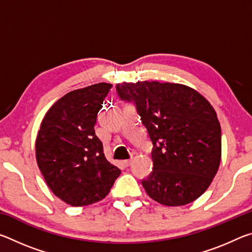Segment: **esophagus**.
<instances>
[{
	"label": "esophagus",
	"instance_id": "34e87169",
	"mask_svg": "<svg viewBox=\"0 0 252 252\" xmlns=\"http://www.w3.org/2000/svg\"><path fill=\"white\" fill-rule=\"evenodd\" d=\"M122 163H123V165H125L126 168H127V167H130V164L132 163V160H125V161L122 162Z\"/></svg>",
	"mask_w": 252,
	"mask_h": 252
}]
</instances>
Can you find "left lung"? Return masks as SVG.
Instances as JSON below:
<instances>
[{
  "label": "left lung",
  "instance_id": "left-lung-1",
  "mask_svg": "<svg viewBox=\"0 0 252 252\" xmlns=\"http://www.w3.org/2000/svg\"><path fill=\"white\" fill-rule=\"evenodd\" d=\"M122 101L135 105L152 142L153 170L142 186L164 206L198 199L221 159V127L212 105L193 89L157 81L117 85Z\"/></svg>",
  "mask_w": 252,
  "mask_h": 252
}]
</instances>
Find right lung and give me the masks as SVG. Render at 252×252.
I'll list each match as a JSON object with an SVG mask.
<instances>
[{
  "mask_svg": "<svg viewBox=\"0 0 252 252\" xmlns=\"http://www.w3.org/2000/svg\"><path fill=\"white\" fill-rule=\"evenodd\" d=\"M111 88L97 83L66 93L46 112L37 132V165L52 192L70 206L100 201L121 173L106 160L94 130Z\"/></svg>",
  "mask_w": 252,
  "mask_h": 252,
  "instance_id": "right-lung-1",
  "label": "right lung"
}]
</instances>
